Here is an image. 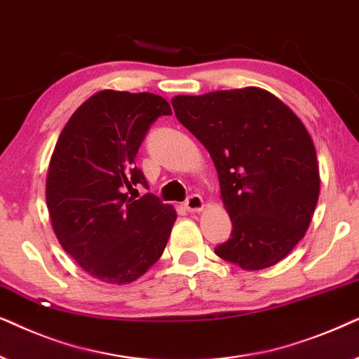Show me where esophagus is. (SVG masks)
<instances>
[{"label":"esophagus","mask_w":359,"mask_h":359,"mask_svg":"<svg viewBox=\"0 0 359 359\" xmlns=\"http://www.w3.org/2000/svg\"><path fill=\"white\" fill-rule=\"evenodd\" d=\"M203 207H205L203 198L200 197V195H197V194L190 195V197L185 200V208H187L189 212H192V213L194 212H202Z\"/></svg>","instance_id":"obj_1"}]
</instances>
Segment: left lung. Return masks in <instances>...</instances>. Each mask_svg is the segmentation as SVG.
Returning a JSON list of instances; mask_svg holds the SVG:
<instances>
[{
	"mask_svg": "<svg viewBox=\"0 0 359 359\" xmlns=\"http://www.w3.org/2000/svg\"><path fill=\"white\" fill-rule=\"evenodd\" d=\"M172 107L218 172L233 231L217 256L245 271L283 261L305 236L320 194L317 151L300 118L257 87L177 95Z\"/></svg>",
	"mask_w": 359,
	"mask_h": 359,
	"instance_id": "1",
	"label": "left lung"
}]
</instances>
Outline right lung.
<instances>
[{"instance_id": "1", "label": "right lung", "mask_w": 359, "mask_h": 359, "mask_svg": "<svg viewBox=\"0 0 359 359\" xmlns=\"http://www.w3.org/2000/svg\"><path fill=\"white\" fill-rule=\"evenodd\" d=\"M170 104L154 93L102 90L62 130L46 177V202L57 240L76 264L107 284H130L165 250L177 212L147 194L135 165L147 130Z\"/></svg>"}]
</instances>
